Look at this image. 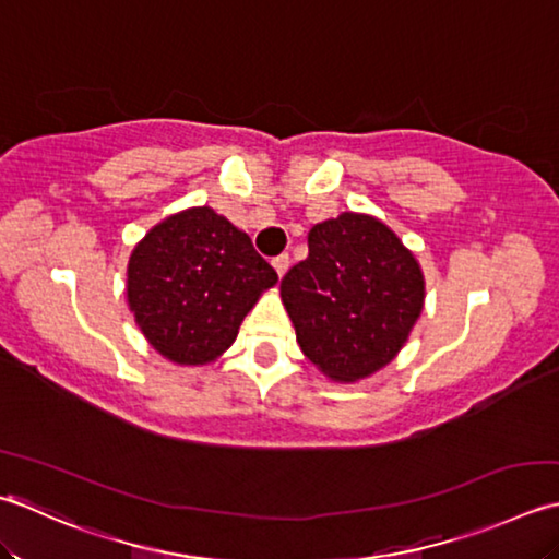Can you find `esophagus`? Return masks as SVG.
Instances as JSON below:
<instances>
[{"label": "esophagus", "mask_w": 559, "mask_h": 559, "mask_svg": "<svg viewBox=\"0 0 559 559\" xmlns=\"http://www.w3.org/2000/svg\"><path fill=\"white\" fill-rule=\"evenodd\" d=\"M272 267L277 270L280 277H284V272L289 270V255L282 253V255H277V258H272Z\"/></svg>", "instance_id": "obj_1"}]
</instances>
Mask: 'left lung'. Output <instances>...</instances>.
Instances as JSON below:
<instances>
[{"mask_svg":"<svg viewBox=\"0 0 559 559\" xmlns=\"http://www.w3.org/2000/svg\"><path fill=\"white\" fill-rule=\"evenodd\" d=\"M296 343L330 381L355 383L397 357L425 309L415 253L381 219L343 212L309 231V258L280 284Z\"/></svg>","mask_w":559,"mask_h":559,"instance_id":"8db88e82","label":"left lung"}]
</instances>
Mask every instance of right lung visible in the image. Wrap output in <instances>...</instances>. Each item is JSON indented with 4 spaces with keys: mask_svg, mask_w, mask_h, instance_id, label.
Returning a JSON list of instances; mask_svg holds the SVG:
<instances>
[{
    "mask_svg": "<svg viewBox=\"0 0 559 559\" xmlns=\"http://www.w3.org/2000/svg\"><path fill=\"white\" fill-rule=\"evenodd\" d=\"M277 284L248 234L212 207H188L132 248L128 306L158 355L202 367L234 345L248 311Z\"/></svg>",
    "mask_w": 559,
    "mask_h": 559,
    "instance_id": "1",
    "label": "right lung"
}]
</instances>
